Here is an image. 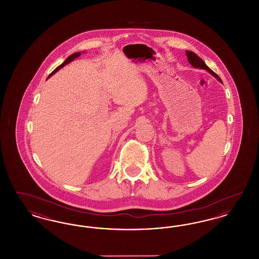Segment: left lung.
Here are the masks:
<instances>
[{"label": "left lung", "instance_id": "8db88e82", "mask_svg": "<svg viewBox=\"0 0 259 259\" xmlns=\"http://www.w3.org/2000/svg\"><path fill=\"white\" fill-rule=\"evenodd\" d=\"M185 53H186V56H187V60L190 63L191 66H193L194 68H200V69H203V70L208 71L209 74H212L215 78H218V80L222 81L221 77H220L218 74H215V73H213V72L209 69V67L206 65V63L203 61L199 56H197L194 52H192V51H187V50H186Z\"/></svg>", "mask_w": 259, "mask_h": 259}]
</instances>
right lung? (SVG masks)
Masks as SVG:
<instances>
[{"label":"right lung","mask_w":259,"mask_h":259,"mask_svg":"<svg viewBox=\"0 0 259 259\" xmlns=\"http://www.w3.org/2000/svg\"><path fill=\"white\" fill-rule=\"evenodd\" d=\"M82 52H83V51H82ZM80 55H81V53H80V52H75V53H74V54L70 55V56H69V57H68V58H67V59H66L65 61L62 63L60 66H58V67H57V68H56V69H55V70H54V71H53V72H52V73H51V74H50V75H49V77H50V75H52V74H55V73H56V72H57L58 70H60L61 68H63L64 66H66L67 64H69L70 62H72L73 61V60H74V59H75V58L79 57Z\"/></svg>","instance_id":"right-lung-1"}]
</instances>
